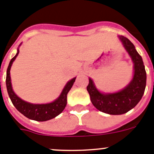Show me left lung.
I'll use <instances>...</instances> for the list:
<instances>
[{"label":"left lung","instance_id":"obj_1","mask_svg":"<svg viewBox=\"0 0 154 154\" xmlns=\"http://www.w3.org/2000/svg\"><path fill=\"white\" fill-rule=\"evenodd\" d=\"M118 37L134 63V75L131 82L117 92L102 93L89 77L87 87L93 105L100 111L110 115L124 114L133 109L144 94L146 82V70L141 56L128 38L124 36Z\"/></svg>","mask_w":154,"mask_h":154}]
</instances>
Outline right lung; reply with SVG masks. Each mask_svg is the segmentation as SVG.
<instances>
[{
  "mask_svg": "<svg viewBox=\"0 0 154 154\" xmlns=\"http://www.w3.org/2000/svg\"><path fill=\"white\" fill-rule=\"evenodd\" d=\"M20 44L19 47L20 46ZM19 47L17 48L16 55L10 61L8 70H7L6 86L10 99L17 110L30 120H36V121H47V120L54 118L64 110L65 106L67 105V95L70 90L71 89L74 83L75 82L76 77H74L69 80L64 86L63 89L62 90L60 96L51 103H31L23 100L21 98L19 97L14 91L11 79V74H10L12 63L19 54Z\"/></svg>",
  "mask_w": 154,
  "mask_h": 154,
  "instance_id": "right-lung-1",
  "label": "right lung"
}]
</instances>
